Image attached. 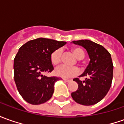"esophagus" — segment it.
<instances>
[{
	"label": "esophagus",
	"mask_w": 124,
	"mask_h": 124,
	"mask_svg": "<svg viewBox=\"0 0 124 124\" xmlns=\"http://www.w3.org/2000/svg\"><path fill=\"white\" fill-rule=\"evenodd\" d=\"M63 81H64L65 82H70L71 81L70 79H63Z\"/></svg>",
	"instance_id": "1"
}]
</instances>
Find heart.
<instances>
[{"label":"heart","instance_id":"heart-1","mask_svg":"<svg viewBox=\"0 0 124 124\" xmlns=\"http://www.w3.org/2000/svg\"><path fill=\"white\" fill-rule=\"evenodd\" d=\"M73 54L79 60H81L85 57V53L82 49L79 47H75L72 49ZM62 49L61 48H58L53 51L50 55V60L51 63L54 65L59 64L62 60ZM80 70L77 67H70L68 66L61 65L56 68L55 70V73L56 75L61 77L63 78H70L73 77L77 76Z\"/></svg>","mask_w":124,"mask_h":124}]
</instances>
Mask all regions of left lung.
Instances as JSON below:
<instances>
[{"instance_id":"1","label":"left lung","mask_w":124,"mask_h":124,"mask_svg":"<svg viewBox=\"0 0 124 124\" xmlns=\"http://www.w3.org/2000/svg\"><path fill=\"white\" fill-rule=\"evenodd\" d=\"M73 43L85 48L90 61L79 77H85V80L73 79L78 84V89L71 93V96L80 104H96L104 98L111 85L113 65L111 54L103 46L90 40L74 41Z\"/></svg>"}]
</instances>
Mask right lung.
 <instances>
[{
  "label": "right lung",
  "instance_id": "obj_1",
  "mask_svg": "<svg viewBox=\"0 0 124 124\" xmlns=\"http://www.w3.org/2000/svg\"><path fill=\"white\" fill-rule=\"evenodd\" d=\"M65 44L64 41L38 38L19 49L14 59V80L19 93L27 102L41 104L51 98L54 84L60 78L48 77L43 73L54 70L50 55Z\"/></svg>",
  "mask_w": 124,
  "mask_h": 124
}]
</instances>
